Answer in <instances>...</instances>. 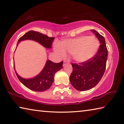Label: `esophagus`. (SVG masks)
I'll list each match as a JSON object with an SVG mask.
<instances>
[{"label": "esophagus", "instance_id": "obj_1", "mask_svg": "<svg viewBox=\"0 0 124 124\" xmlns=\"http://www.w3.org/2000/svg\"><path fill=\"white\" fill-rule=\"evenodd\" d=\"M67 63H69V62L68 61H63V66H64L65 65H66Z\"/></svg>", "mask_w": 124, "mask_h": 124}]
</instances>
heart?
Instances as JSON below:
<instances>
[{"label": "heart", "instance_id": "obj_1", "mask_svg": "<svg viewBox=\"0 0 124 124\" xmlns=\"http://www.w3.org/2000/svg\"><path fill=\"white\" fill-rule=\"evenodd\" d=\"M99 47V41L95 37L82 36L65 40L60 44H55L54 49L61 57H65L66 52H68L72 54L75 61L82 63L93 57Z\"/></svg>", "mask_w": 124, "mask_h": 124}]
</instances>
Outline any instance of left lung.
Returning <instances> with one entry per match:
<instances>
[{"label":"left lung","mask_w":124,"mask_h":124,"mask_svg":"<svg viewBox=\"0 0 124 124\" xmlns=\"http://www.w3.org/2000/svg\"><path fill=\"white\" fill-rule=\"evenodd\" d=\"M91 31L100 41L98 51L93 58L87 61L79 64L72 63L73 72L70 77L71 84L80 91L91 89L99 83L106 70L108 57L104 38L94 29Z\"/></svg>","instance_id":"8db88e82"}]
</instances>
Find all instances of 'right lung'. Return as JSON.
Masks as SVG:
<instances>
[{
  "instance_id": "right-lung-1",
  "label": "right lung",
  "mask_w": 124,
  "mask_h": 124,
  "mask_svg": "<svg viewBox=\"0 0 124 124\" xmlns=\"http://www.w3.org/2000/svg\"><path fill=\"white\" fill-rule=\"evenodd\" d=\"M54 38H50L46 35L43 34L38 32L31 31L27 32L18 40L16 47L17 46L20 41L25 40H32L47 49H51L52 47V42ZM63 62L60 63H54L50 60H47L45 65L41 72L37 76L30 79H25L21 77L15 70L17 77L20 81L25 86L29 89L34 91L42 92L46 91L51 87L54 81V76L55 73L62 68V64Z\"/></svg>"
}]
</instances>
